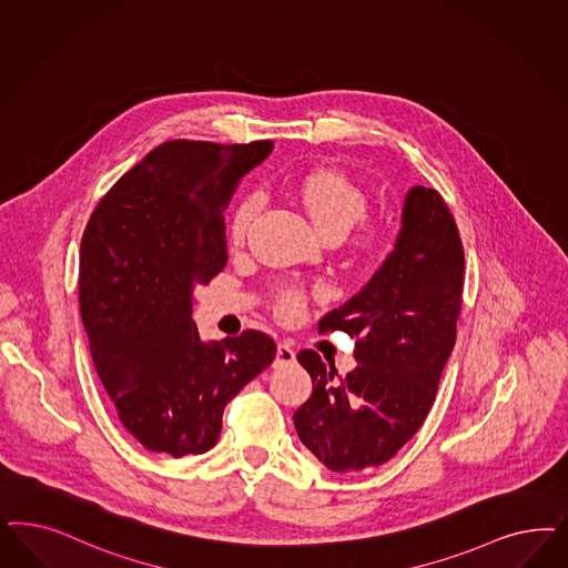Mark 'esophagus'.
<instances>
[{
	"label": "esophagus",
	"instance_id": "34e87169",
	"mask_svg": "<svg viewBox=\"0 0 568 568\" xmlns=\"http://www.w3.org/2000/svg\"><path fill=\"white\" fill-rule=\"evenodd\" d=\"M294 348L288 343H280L275 348V364L284 366V364H293Z\"/></svg>",
	"mask_w": 568,
	"mask_h": 568
}]
</instances>
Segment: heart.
<instances>
[{"label":"heart","instance_id":"b5f03b06","mask_svg":"<svg viewBox=\"0 0 568 568\" xmlns=\"http://www.w3.org/2000/svg\"><path fill=\"white\" fill-rule=\"evenodd\" d=\"M294 196L301 206L307 211L315 230L322 236H343L357 221L366 215V192L341 171L334 169H315L305 173L298 182L294 183ZM256 194H248L239 202L232 215V236L239 240L244 236L246 227L255 217ZM359 244L366 253H374L383 239L378 232H364L359 236ZM303 307L301 294L286 291L280 294L277 312L282 317H294Z\"/></svg>","mask_w":568,"mask_h":568}]
</instances>
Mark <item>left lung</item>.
Masks as SVG:
<instances>
[{"label": "left lung", "instance_id": "1", "mask_svg": "<svg viewBox=\"0 0 568 568\" xmlns=\"http://www.w3.org/2000/svg\"><path fill=\"white\" fill-rule=\"evenodd\" d=\"M464 248L439 192L414 185L403 199L395 246L359 293L317 328L357 338V366L336 381L315 351L298 364L313 393L294 412L301 443L334 473L385 464L416 435L456 343Z\"/></svg>", "mask_w": 568, "mask_h": 568}]
</instances>
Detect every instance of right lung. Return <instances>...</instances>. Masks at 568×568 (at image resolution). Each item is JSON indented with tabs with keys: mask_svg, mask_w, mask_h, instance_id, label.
<instances>
[{
	"mask_svg": "<svg viewBox=\"0 0 568 568\" xmlns=\"http://www.w3.org/2000/svg\"><path fill=\"white\" fill-rule=\"evenodd\" d=\"M274 142L175 140L148 152L95 206L81 240L79 307L116 416L148 452H209L223 409L274 362L256 329L202 341L194 288L227 263L223 213Z\"/></svg>",
	"mask_w": 568,
	"mask_h": 568,
	"instance_id": "1",
	"label": "right lung"
}]
</instances>
